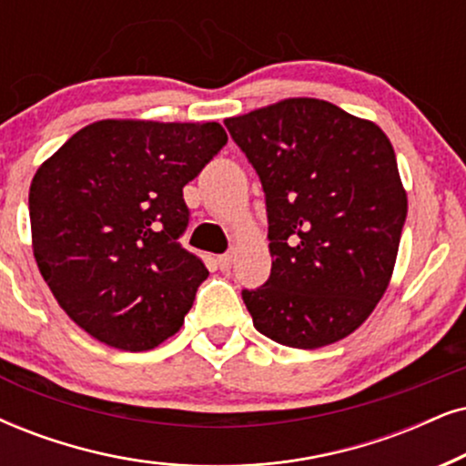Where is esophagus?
I'll return each instance as SVG.
<instances>
[{"label":"esophagus","mask_w":466,"mask_h":466,"mask_svg":"<svg viewBox=\"0 0 466 466\" xmlns=\"http://www.w3.org/2000/svg\"><path fill=\"white\" fill-rule=\"evenodd\" d=\"M217 267H219L221 270H228L229 267H232V253H223V256L217 258Z\"/></svg>","instance_id":"34e87169"}]
</instances>
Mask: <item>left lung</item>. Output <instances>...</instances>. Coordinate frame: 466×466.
Segmentation results:
<instances>
[{
	"mask_svg": "<svg viewBox=\"0 0 466 466\" xmlns=\"http://www.w3.org/2000/svg\"><path fill=\"white\" fill-rule=\"evenodd\" d=\"M226 127L260 176L273 267L243 290L253 327L290 349L344 339L390 286L406 221L391 141L318 98H286Z\"/></svg>",
	"mask_w": 466,
	"mask_h": 466,
	"instance_id": "1",
	"label": "left lung"
}]
</instances>
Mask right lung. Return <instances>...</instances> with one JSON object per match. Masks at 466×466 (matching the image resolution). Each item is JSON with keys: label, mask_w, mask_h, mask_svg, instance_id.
Segmentation results:
<instances>
[{"label": "right lung", "mask_w": 466, "mask_h": 466, "mask_svg": "<svg viewBox=\"0 0 466 466\" xmlns=\"http://www.w3.org/2000/svg\"><path fill=\"white\" fill-rule=\"evenodd\" d=\"M217 122L101 120L29 187L34 258L68 318L103 344L150 350L178 331L204 262L178 243L182 187L226 146Z\"/></svg>", "instance_id": "obj_1"}]
</instances>
